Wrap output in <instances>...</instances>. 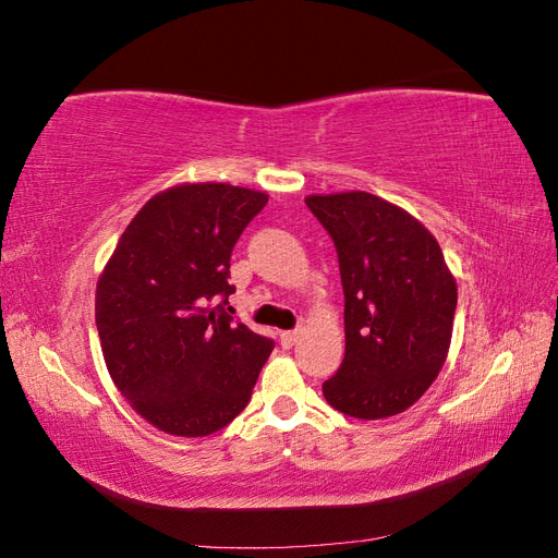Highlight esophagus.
Segmentation results:
<instances>
[{
    "instance_id": "obj_1",
    "label": "esophagus",
    "mask_w": 558,
    "mask_h": 558,
    "mask_svg": "<svg viewBox=\"0 0 558 558\" xmlns=\"http://www.w3.org/2000/svg\"><path fill=\"white\" fill-rule=\"evenodd\" d=\"M298 337H300V330H283L281 332V347L291 349L298 342Z\"/></svg>"
}]
</instances>
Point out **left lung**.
<instances>
[{
    "label": "left lung",
    "instance_id": "1",
    "mask_svg": "<svg viewBox=\"0 0 558 558\" xmlns=\"http://www.w3.org/2000/svg\"><path fill=\"white\" fill-rule=\"evenodd\" d=\"M305 202L330 232L344 289V361L324 396L347 416H396L447 361L456 279L430 230L393 202L365 191Z\"/></svg>",
    "mask_w": 558,
    "mask_h": 558
}]
</instances>
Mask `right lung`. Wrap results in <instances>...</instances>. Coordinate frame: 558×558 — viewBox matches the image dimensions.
Returning a JSON list of instances; mask_svg holds the SVG:
<instances>
[{
	"instance_id": "add662e5",
	"label": "right lung",
	"mask_w": 558,
	"mask_h": 558,
	"mask_svg": "<svg viewBox=\"0 0 558 558\" xmlns=\"http://www.w3.org/2000/svg\"><path fill=\"white\" fill-rule=\"evenodd\" d=\"M265 191L179 183L134 214L97 279L95 324L118 391L150 426L205 437L251 398L275 342L232 324L230 253Z\"/></svg>"
}]
</instances>
